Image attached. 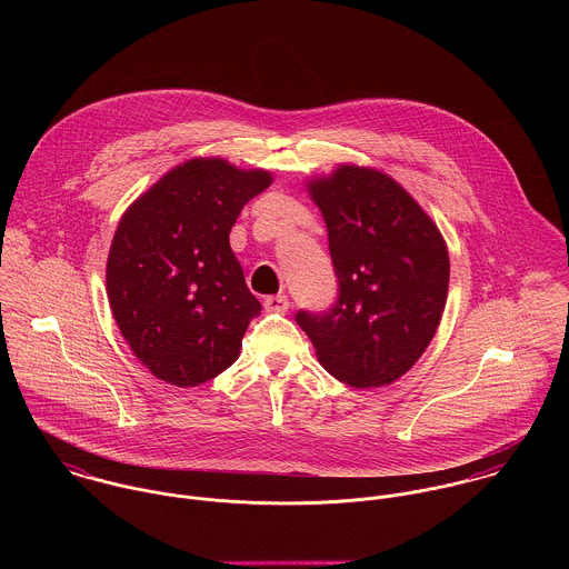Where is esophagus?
I'll list each match as a JSON object with an SVG mask.
<instances>
[{
	"label": "esophagus",
	"instance_id": "esophagus-1",
	"mask_svg": "<svg viewBox=\"0 0 569 569\" xmlns=\"http://www.w3.org/2000/svg\"><path fill=\"white\" fill-rule=\"evenodd\" d=\"M264 309L273 311V313H284L289 309V298L284 293L269 296V298H264Z\"/></svg>",
	"mask_w": 569,
	"mask_h": 569
}]
</instances>
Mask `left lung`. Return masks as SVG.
Returning a JSON list of instances; mask_svg holds the SVG:
<instances>
[{
	"label": "left lung",
	"instance_id": "1",
	"mask_svg": "<svg viewBox=\"0 0 569 569\" xmlns=\"http://www.w3.org/2000/svg\"><path fill=\"white\" fill-rule=\"evenodd\" d=\"M309 192L328 228L337 276L330 309L298 311L318 359L350 388H381L420 359L449 291V253L433 221L375 168L341 166Z\"/></svg>",
	"mask_w": 569,
	"mask_h": 569
}]
</instances>
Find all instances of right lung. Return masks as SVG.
I'll list each match as a JSON object with an SVG mask.
<instances>
[{"label":"right lung","mask_w":569,"mask_h":569,"mask_svg":"<svg viewBox=\"0 0 569 569\" xmlns=\"http://www.w3.org/2000/svg\"><path fill=\"white\" fill-rule=\"evenodd\" d=\"M269 183L264 170L199 158L166 172L120 219L107 260L109 305L136 357L166 383L194 388L239 359L260 302L230 230Z\"/></svg>","instance_id":"obj_1"}]
</instances>
